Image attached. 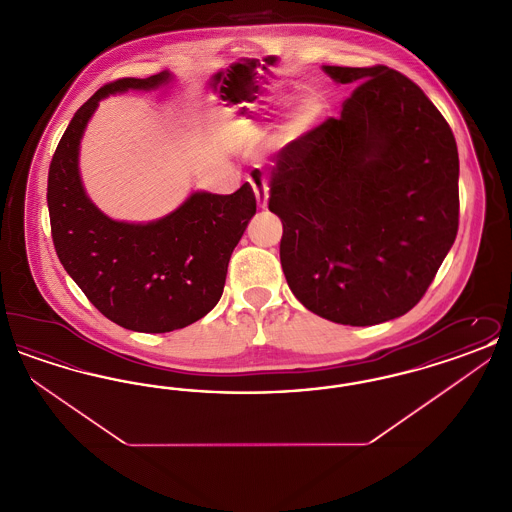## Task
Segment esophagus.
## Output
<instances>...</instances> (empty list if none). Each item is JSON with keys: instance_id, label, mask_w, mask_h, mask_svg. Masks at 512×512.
I'll return each mask as SVG.
<instances>
[{"instance_id": "1", "label": "esophagus", "mask_w": 512, "mask_h": 512, "mask_svg": "<svg viewBox=\"0 0 512 512\" xmlns=\"http://www.w3.org/2000/svg\"><path fill=\"white\" fill-rule=\"evenodd\" d=\"M247 182L251 184V188H253V192H255L257 205H259V207H267L268 186L265 176H263L261 172H251L249 178H247Z\"/></svg>"}]
</instances>
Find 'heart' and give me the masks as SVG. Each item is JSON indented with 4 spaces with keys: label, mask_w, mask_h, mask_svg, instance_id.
Instances as JSON below:
<instances>
[{
    "label": "heart",
    "mask_w": 512,
    "mask_h": 512,
    "mask_svg": "<svg viewBox=\"0 0 512 512\" xmlns=\"http://www.w3.org/2000/svg\"><path fill=\"white\" fill-rule=\"evenodd\" d=\"M318 103L317 101H313V99H305L301 105H299V109H297V115H295V121L299 126H307V124H311V122L315 121L318 117ZM261 132V128L255 124L253 121H249V119H238V117H234L232 121H230V134L234 136V138H253V136H257Z\"/></svg>",
    "instance_id": "heart-1"
}]
</instances>
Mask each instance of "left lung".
Listing matches in <instances>:
<instances>
[{
	"mask_svg": "<svg viewBox=\"0 0 512 512\" xmlns=\"http://www.w3.org/2000/svg\"><path fill=\"white\" fill-rule=\"evenodd\" d=\"M359 84L340 119L278 151L268 209L280 263L315 315L372 326L409 313L459 230V151L436 105L386 65L324 67Z\"/></svg>",
	"mask_w": 512,
	"mask_h": 512,
	"instance_id": "obj_1",
	"label": "left lung"
}]
</instances>
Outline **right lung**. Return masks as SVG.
<instances>
[{
  "mask_svg": "<svg viewBox=\"0 0 512 512\" xmlns=\"http://www.w3.org/2000/svg\"><path fill=\"white\" fill-rule=\"evenodd\" d=\"M167 80L169 73H159L101 86L74 113L48 174L49 224L61 265L103 317L146 334L184 328L219 303L230 255L257 211L247 182L232 195L197 192L149 224L107 219L86 197L78 146L99 99Z\"/></svg>",
  "mask_w": 512,
  "mask_h": 512,
  "instance_id": "right-lung-1",
  "label": "right lung"
}]
</instances>
